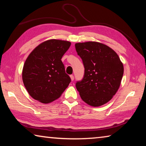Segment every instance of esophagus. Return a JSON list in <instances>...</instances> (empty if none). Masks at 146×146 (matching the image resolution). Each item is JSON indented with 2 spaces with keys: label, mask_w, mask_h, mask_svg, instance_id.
I'll return each instance as SVG.
<instances>
[{
  "label": "esophagus",
  "mask_w": 146,
  "mask_h": 146,
  "mask_svg": "<svg viewBox=\"0 0 146 146\" xmlns=\"http://www.w3.org/2000/svg\"><path fill=\"white\" fill-rule=\"evenodd\" d=\"M70 78H71V80H74V76L73 75H70Z\"/></svg>",
  "instance_id": "esophagus-1"
}]
</instances>
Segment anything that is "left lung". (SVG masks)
Here are the masks:
<instances>
[{
  "mask_svg": "<svg viewBox=\"0 0 146 146\" xmlns=\"http://www.w3.org/2000/svg\"><path fill=\"white\" fill-rule=\"evenodd\" d=\"M82 59L84 78L76 84L82 100L93 107H99L112 99L119 88L123 66L117 53L106 44L89 41L75 44Z\"/></svg>",
  "mask_w": 146,
  "mask_h": 146,
  "instance_id": "1",
  "label": "left lung"
}]
</instances>
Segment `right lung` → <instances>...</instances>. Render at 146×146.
Segmentation results:
<instances>
[{"label": "right lung", "instance_id": "1", "mask_svg": "<svg viewBox=\"0 0 146 146\" xmlns=\"http://www.w3.org/2000/svg\"><path fill=\"white\" fill-rule=\"evenodd\" d=\"M71 42L50 39L31 51L24 64L23 81L29 95L43 104L53 102L68 88L71 78L61 58Z\"/></svg>", "mask_w": 146, "mask_h": 146}]
</instances>
